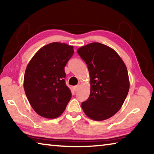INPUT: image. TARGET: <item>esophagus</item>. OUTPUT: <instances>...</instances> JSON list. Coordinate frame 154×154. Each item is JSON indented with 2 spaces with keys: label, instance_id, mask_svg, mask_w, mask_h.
<instances>
[{
  "label": "esophagus",
  "instance_id": "1",
  "mask_svg": "<svg viewBox=\"0 0 154 154\" xmlns=\"http://www.w3.org/2000/svg\"><path fill=\"white\" fill-rule=\"evenodd\" d=\"M79 85H76V86H75L74 88H73V89H74V91L75 92H77V91H78V90H79Z\"/></svg>",
  "mask_w": 154,
  "mask_h": 154
}]
</instances>
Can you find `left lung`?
Returning <instances> with one entry per match:
<instances>
[{"label":"left lung","instance_id":"left-lung-1","mask_svg":"<svg viewBox=\"0 0 154 154\" xmlns=\"http://www.w3.org/2000/svg\"><path fill=\"white\" fill-rule=\"evenodd\" d=\"M77 53L86 63L90 77V94L82 103V109L93 120L110 118L121 109L128 93L126 65L116 51L100 43L81 47Z\"/></svg>","mask_w":154,"mask_h":154}]
</instances>
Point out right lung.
I'll return each mask as SVG.
<instances>
[{
	"instance_id": "add662e5",
	"label": "right lung",
	"mask_w": 154,
	"mask_h": 154,
	"mask_svg": "<svg viewBox=\"0 0 154 154\" xmlns=\"http://www.w3.org/2000/svg\"><path fill=\"white\" fill-rule=\"evenodd\" d=\"M73 53V46L51 43L41 48L27 65L24 78L26 95L35 111L43 118H58L71 100L64 67Z\"/></svg>"
}]
</instances>
